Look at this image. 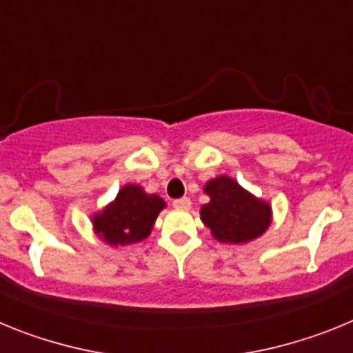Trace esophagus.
<instances>
[{
  "instance_id": "1",
  "label": "esophagus",
  "mask_w": 353,
  "mask_h": 353,
  "mask_svg": "<svg viewBox=\"0 0 353 353\" xmlns=\"http://www.w3.org/2000/svg\"><path fill=\"white\" fill-rule=\"evenodd\" d=\"M173 207L176 208V210H189V208H191V199H189V198L174 199Z\"/></svg>"
}]
</instances>
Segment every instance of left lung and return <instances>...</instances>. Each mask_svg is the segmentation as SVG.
Instances as JSON below:
<instances>
[{
  "label": "left lung",
  "instance_id": "obj_1",
  "mask_svg": "<svg viewBox=\"0 0 353 353\" xmlns=\"http://www.w3.org/2000/svg\"><path fill=\"white\" fill-rule=\"evenodd\" d=\"M210 198L199 217L212 236L223 244H248L269 230L272 205L258 198L228 174H219L203 185Z\"/></svg>",
  "mask_w": 353,
  "mask_h": 353
}]
</instances>
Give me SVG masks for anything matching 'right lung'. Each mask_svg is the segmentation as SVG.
<instances>
[{
    "instance_id": "add662e5",
    "label": "right lung",
    "mask_w": 353,
    "mask_h": 353,
    "mask_svg": "<svg viewBox=\"0 0 353 353\" xmlns=\"http://www.w3.org/2000/svg\"><path fill=\"white\" fill-rule=\"evenodd\" d=\"M166 201L159 194H148L139 183H127L117 198L92 215L93 232L111 248L141 242L152 233L155 219Z\"/></svg>"
}]
</instances>
